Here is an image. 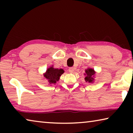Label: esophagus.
I'll return each mask as SVG.
<instances>
[{"label": "esophagus", "mask_w": 133, "mask_h": 133, "mask_svg": "<svg viewBox=\"0 0 133 133\" xmlns=\"http://www.w3.org/2000/svg\"><path fill=\"white\" fill-rule=\"evenodd\" d=\"M69 71L70 73H73V72H74V68H73V67H69Z\"/></svg>", "instance_id": "34e87169"}]
</instances>
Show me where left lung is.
Wrapping results in <instances>:
<instances>
[{"label": "left lung", "instance_id": "1", "mask_svg": "<svg viewBox=\"0 0 133 133\" xmlns=\"http://www.w3.org/2000/svg\"><path fill=\"white\" fill-rule=\"evenodd\" d=\"M96 72L93 68L89 67L85 70L84 75V80L86 82H89L90 83H93L94 82V78H95Z\"/></svg>", "mask_w": 133, "mask_h": 133}]
</instances>
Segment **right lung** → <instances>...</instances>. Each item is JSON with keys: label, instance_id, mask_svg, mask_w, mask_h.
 I'll return each mask as SVG.
<instances>
[{"label": "right lung", "instance_id": "obj_1", "mask_svg": "<svg viewBox=\"0 0 133 133\" xmlns=\"http://www.w3.org/2000/svg\"><path fill=\"white\" fill-rule=\"evenodd\" d=\"M64 71L62 69H55L51 66L46 70L43 73L44 77L48 80L49 84H55L60 79V76L64 73Z\"/></svg>", "mask_w": 133, "mask_h": 133}]
</instances>
